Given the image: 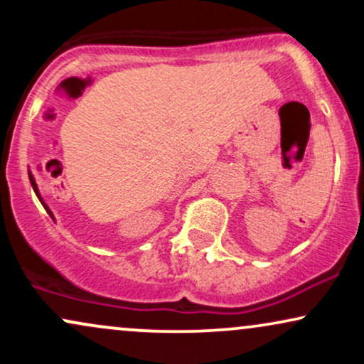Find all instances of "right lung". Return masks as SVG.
Segmentation results:
<instances>
[{
  "instance_id": "add662e5",
  "label": "right lung",
  "mask_w": 364,
  "mask_h": 364,
  "mask_svg": "<svg viewBox=\"0 0 364 364\" xmlns=\"http://www.w3.org/2000/svg\"><path fill=\"white\" fill-rule=\"evenodd\" d=\"M28 179H31V185H32V188H34V191H36L37 198H39V202H41V203H43V207L46 208V212H48V214H49V215H51V217H53V219H54V215H53L51 208H49V207H48V203H46V202H44V200H43V196H41V193H39V188H37L36 178H34V174H32V173H31V169H28Z\"/></svg>"
}]
</instances>
